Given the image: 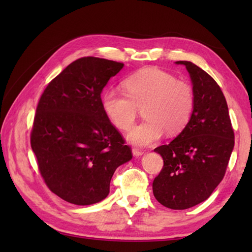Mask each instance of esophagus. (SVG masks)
<instances>
[{
	"mask_svg": "<svg viewBox=\"0 0 252 252\" xmlns=\"http://www.w3.org/2000/svg\"><path fill=\"white\" fill-rule=\"evenodd\" d=\"M132 153H133V156L136 158V157H141L144 152L141 151V150H139V149L133 148V149H132Z\"/></svg>",
	"mask_w": 252,
	"mask_h": 252,
	"instance_id": "34e87169",
	"label": "esophagus"
}]
</instances>
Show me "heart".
<instances>
[{
	"instance_id": "heart-1",
	"label": "heart",
	"mask_w": 252,
	"mask_h": 252,
	"mask_svg": "<svg viewBox=\"0 0 252 252\" xmlns=\"http://www.w3.org/2000/svg\"><path fill=\"white\" fill-rule=\"evenodd\" d=\"M126 93L106 91L102 108L112 125L127 131L133 126L139 109L146 121L126 135L127 141L138 147L157 142L164 131L177 134L189 122L194 108L191 85L158 67H144L127 76L123 82Z\"/></svg>"
}]
</instances>
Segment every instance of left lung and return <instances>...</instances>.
I'll return each mask as SVG.
<instances>
[{
	"label": "left lung",
	"instance_id": "8db88e82",
	"mask_svg": "<svg viewBox=\"0 0 252 252\" xmlns=\"http://www.w3.org/2000/svg\"><path fill=\"white\" fill-rule=\"evenodd\" d=\"M176 63L189 72L194 108L174 140L155 149L163 159V168L152 190L162 206L185 210L207 200L223 179L234 134L227 101L216 81L192 62Z\"/></svg>",
	"mask_w": 252,
	"mask_h": 252
}]
</instances>
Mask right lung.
Segmentation results:
<instances>
[{
  "label": "right lung",
  "mask_w": 252,
  "mask_h": 252,
  "mask_svg": "<svg viewBox=\"0 0 252 252\" xmlns=\"http://www.w3.org/2000/svg\"><path fill=\"white\" fill-rule=\"evenodd\" d=\"M125 66L87 57L67 65L41 95L31 132L41 176L53 193L78 206L102 201L131 148L102 108L101 93Z\"/></svg>",
  "instance_id": "1"
}]
</instances>
